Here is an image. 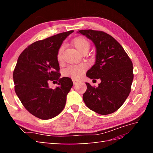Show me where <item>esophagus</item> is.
<instances>
[{
  "mask_svg": "<svg viewBox=\"0 0 153 153\" xmlns=\"http://www.w3.org/2000/svg\"><path fill=\"white\" fill-rule=\"evenodd\" d=\"M72 81H73V83L74 85H76V84L79 82V81L76 79H72Z\"/></svg>",
  "mask_w": 153,
  "mask_h": 153,
  "instance_id": "1",
  "label": "esophagus"
}]
</instances>
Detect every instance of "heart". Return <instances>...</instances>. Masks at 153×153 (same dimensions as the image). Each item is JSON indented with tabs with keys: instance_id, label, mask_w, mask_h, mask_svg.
Returning <instances> with one entry per match:
<instances>
[{
	"instance_id": "b5f03b06",
	"label": "heart",
	"mask_w": 153,
	"mask_h": 153,
	"mask_svg": "<svg viewBox=\"0 0 153 153\" xmlns=\"http://www.w3.org/2000/svg\"><path fill=\"white\" fill-rule=\"evenodd\" d=\"M73 44L79 53L82 54L86 53L90 48V42L82 36H78L73 39ZM63 51V46L58 48L56 58L58 61L60 62L62 60V53ZM87 69V66L85 64H81L78 65H69L62 71L63 76L65 77H70L73 79H79L82 77L83 73Z\"/></svg>"
}]
</instances>
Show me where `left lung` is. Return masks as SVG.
Masks as SVG:
<instances>
[{
	"label": "left lung",
	"mask_w": 153,
	"mask_h": 153,
	"mask_svg": "<svg viewBox=\"0 0 153 153\" xmlns=\"http://www.w3.org/2000/svg\"><path fill=\"white\" fill-rule=\"evenodd\" d=\"M91 40L97 49L96 62L86 76L100 79L96 87L86 83L83 95L86 106L99 114H109L118 110L131 92L134 73L132 62L122 45L102 31L79 30Z\"/></svg>",
	"instance_id": "1"
}]
</instances>
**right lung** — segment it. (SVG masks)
Returning a JSON list of instances; mask_svg holds the SVG:
<instances>
[{
    "label": "right lung",
    "instance_id": "right-lung-1",
    "mask_svg": "<svg viewBox=\"0 0 153 153\" xmlns=\"http://www.w3.org/2000/svg\"><path fill=\"white\" fill-rule=\"evenodd\" d=\"M72 32H63L35 41L18 57L13 72L15 92L25 109L38 118H53L65 107L73 82L70 77L60 78L56 54L63 41ZM51 80L58 81L59 86L50 88L48 82Z\"/></svg>",
    "mask_w": 153,
    "mask_h": 153
}]
</instances>
